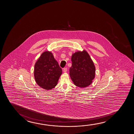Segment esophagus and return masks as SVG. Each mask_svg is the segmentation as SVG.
<instances>
[{"label": "esophagus", "mask_w": 134, "mask_h": 134, "mask_svg": "<svg viewBox=\"0 0 134 134\" xmlns=\"http://www.w3.org/2000/svg\"><path fill=\"white\" fill-rule=\"evenodd\" d=\"M67 68H64V69H63V71H64V72H67Z\"/></svg>", "instance_id": "esophagus-1"}]
</instances>
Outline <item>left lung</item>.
I'll return each instance as SVG.
<instances>
[{
    "label": "left lung",
    "instance_id": "8db88e82",
    "mask_svg": "<svg viewBox=\"0 0 134 134\" xmlns=\"http://www.w3.org/2000/svg\"><path fill=\"white\" fill-rule=\"evenodd\" d=\"M71 61L70 75L74 83L81 88L89 86L95 77V67L87 52L74 53Z\"/></svg>",
    "mask_w": 134,
    "mask_h": 134
}]
</instances>
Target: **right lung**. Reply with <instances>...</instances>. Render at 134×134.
Instances as JSON below:
<instances>
[{
	"instance_id": "add662e5",
	"label": "right lung",
	"mask_w": 134,
	"mask_h": 134,
	"mask_svg": "<svg viewBox=\"0 0 134 134\" xmlns=\"http://www.w3.org/2000/svg\"><path fill=\"white\" fill-rule=\"evenodd\" d=\"M62 73V69L50 52L43 53L35 64V81L38 85L44 89L50 90L54 88Z\"/></svg>"
}]
</instances>
